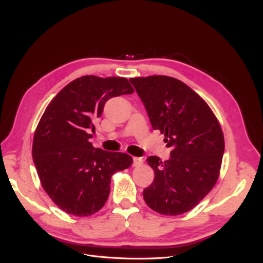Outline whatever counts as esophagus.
Masks as SVG:
<instances>
[{"label": "esophagus", "mask_w": 263, "mask_h": 263, "mask_svg": "<svg viewBox=\"0 0 263 263\" xmlns=\"http://www.w3.org/2000/svg\"><path fill=\"white\" fill-rule=\"evenodd\" d=\"M143 162H144V160L142 159V158H134L133 159V165L134 166H140V165H142L143 164Z\"/></svg>", "instance_id": "esophagus-1"}]
</instances>
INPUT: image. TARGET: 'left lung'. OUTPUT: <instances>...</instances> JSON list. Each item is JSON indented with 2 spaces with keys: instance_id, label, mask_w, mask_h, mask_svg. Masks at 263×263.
<instances>
[{
  "instance_id": "1",
  "label": "left lung",
  "mask_w": 263,
  "mask_h": 263,
  "mask_svg": "<svg viewBox=\"0 0 263 263\" xmlns=\"http://www.w3.org/2000/svg\"><path fill=\"white\" fill-rule=\"evenodd\" d=\"M151 126L164 134L171 159L147 158L155 179L143 196L150 209L176 216L192 210L215 185L222 166L223 130L210 106L180 80L131 78Z\"/></svg>"
}]
</instances>
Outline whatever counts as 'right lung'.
Wrapping results in <instances>:
<instances>
[{
    "mask_svg": "<svg viewBox=\"0 0 263 263\" xmlns=\"http://www.w3.org/2000/svg\"><path fill=\"white\" fill-rule=\"evenodd\" d=\"M133 91L126 78L84 76L67 84L41 116L33 161L44 190L66 213L98 212L109 195L110 178L133 163L127 154L107 153L89 142L105 102Z\"/></svg>",
    "mask_w": 263,
    "mask_h": 263,
    "instance_id": "1",
    "label": "right lung"
}]
</instances>
